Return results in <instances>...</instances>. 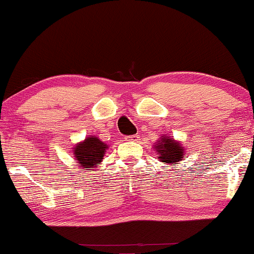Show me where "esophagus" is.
<instances>
[{
    "label": "esophagus",
    "instance_id": "obj_1",
    "mask_svg": "<svg viewBox=\"0 0 254 254\" xmlns=\"http://www.w3.org/2000/svg\"><path fill=\"white\" fill-rule=\"evenodd\" d=\"M138 138H139L138 135H132V136H127V138H125V139H127V141H132V142H136V141H138Z\"/></svg>",
    "mask_w": 254,
    "mask_h": 254
}]
</instances>
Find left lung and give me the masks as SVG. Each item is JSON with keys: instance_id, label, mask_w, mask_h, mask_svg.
Wrapping results in <instances>:
<instances>
[{"instance_id": "1", "label": "left lung", "mask_w": 254, "mask_h": 254, "mask_svg": "<svg viewBox=\"0 0 254 254\" xmlns=\"http://www.w3.org/2000/svg\"><path fill=\"white\" fill-rule=\"evenodd\" d=\"M154 150L156 151L157 159L160 162L166 165H177L178 162L183 161L185 155V147L182 142L177 141L173 137L164 135L154 143Z\"/></svg>"}]
</instances>
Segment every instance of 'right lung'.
<instances>
[{"mask_svg": "<svg viewBox=\"0 0 254 254\" xmlns=\"http://www.w3.org/2000/svg\"><path fill=\"white\" fill-rule=\"evenodd\" d=\"M107 149L109 145L104 143L99 137L88 136L72 147V154L75 162L82 171L90 172L103 162Z\"/></svg>", "mask_w": 254, "mask_h": 254, "instance_id": "1", "label": "right lung"}]
</instances>
